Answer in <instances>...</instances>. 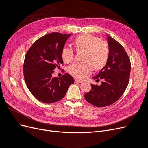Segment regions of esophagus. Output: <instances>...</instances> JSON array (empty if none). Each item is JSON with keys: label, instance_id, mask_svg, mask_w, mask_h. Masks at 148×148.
Instances as JSON below:
<instances>
[{"label": "esophagus", "instance_id": "34e87169", "mask_svg": "<svg viewBox=\"0 0 148 148\" xmlns=\"http://www.w3.org/2000/svg\"><path fill=\"white\" fill-rule=\"evenodd\" d=\"M75 83H83V81H82V80L78 79H75Z\"/></svg>", "mask_w": 148, "mask_h": 148}]
</instances>
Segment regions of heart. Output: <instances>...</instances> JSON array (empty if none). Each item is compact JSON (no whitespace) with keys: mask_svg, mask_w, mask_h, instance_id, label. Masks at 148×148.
Here are the masks:
<instances>
[{"mask_svg":"<svg viewBox=\"0 0 148 148\" xmlns=\"http://www.w3.org/2000/svg\"><path fill=\"white\" fill-rule=\"evenodd\" d=\"M77 52H83L82 64H74L69 68V72L78 79L86 78L92 72V68L101 70L107 64L110 54L108 43L91 34H82L76 38L73 42ZM62 59L66 64H69L74 59L72 49L65 47L62 51Z\"/></svg>","mask_w":148,"mask_h":148,"instance_id":"b5f03b06","label":"heart"}]
</instances>
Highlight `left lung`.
<instances>
[{
  "label": "left lung",
  "mask_w": 148,
  "mask_h": 148,
  "mask_svg": "<svg viewBox=\"0 0 148 148\" xmlns=\"http://www.w3.org/2000/svg\"><path fill=\"white\" fill-rule=\"evenodd\" d=\"M110 48L108 62L94 79L99 81V86L91 84V91L84 95L87 102L96 107L114 104L122 96L129 82L131 63L123 47L114 38L107 36Z\"/></svg>",
  "instance_id": "left-lung-1"
}]
</instances>
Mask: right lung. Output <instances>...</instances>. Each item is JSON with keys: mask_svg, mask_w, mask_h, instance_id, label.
<instances>
[{"mask_svg": "<svg viewBox=\"0 0 148 148\" xmlns=\"http://www.w3.org/2000/svg\"><path fill=\"white\" fill-rule=\"evenodd\" d=\"M70 35L47 34L36 41L25 56V83L33 96L42 102L51 104L61 100L75 82L69 73L61 78L52 77L54 69L64 63L62 51Z\"/></svg>", "mask_w": 148, "mask_h": 148, "instance_id": "right-lung-1", "label": "right lung"}]
</instances>
